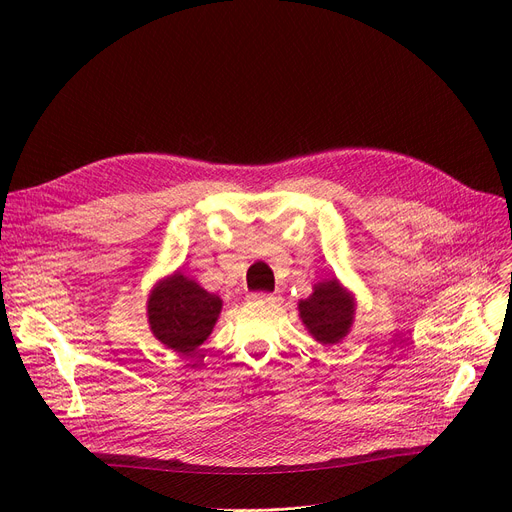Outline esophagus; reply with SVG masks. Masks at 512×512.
<instances>
[{
  "label": "esophagus",
  "mask_w": 512,
  "mask_h": 512,
  "mask_svg": "<svg viewBox=\"0 0 512 512\" xmlns=\"http://www.w3.org/2000/svg\"><path fill=\"white\" fill-rule=\"evenodd\" d=\"M251 301L265 303V305H276L280 299L276 297V294H270V292H253L251 294Z\"/></svg>",
  "instance_id": "esophagus-1"
}]
</instances>
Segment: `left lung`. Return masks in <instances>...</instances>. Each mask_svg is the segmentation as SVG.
Returning a JSON list of instances; mask_svg holds the SVG:
<instances>
[{"label":"left lung","instance_id":"8db88e82","mask_svg":"<svg viewBox=\"0 0 512 512\" xmlns=\"http://www.w3.org/2000/svg\"><path fill=\"white\" fill-rule=\"evenodd\" d=\"M299 313L309 334L321 344H336L351 332L355 319V299L336 278L313 286L309 299L299 303Z\"/></svg>","mask_w":512,"mask_h":512}]
</instances>
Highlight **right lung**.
I'll list each match as a JSON object with an SVG mask.
<instances>
[{
    "label": "right lung",
    "instance_id": "add662e5",
    "mask_svg": "<svg viewBox=\"0 0 512 512\" xmlns=\"http://www.w3.org/2000/svg\"><path fill=\"white\" fill-rule=\"evenodd\" d=\"M222 311V299L176 272L149 294L147 315L153 336L172 351L188 355L207 340Z\"/></svg>",
    "mask_w": 512,
    "mask_h": 512
}]
</instances>
